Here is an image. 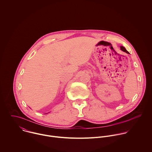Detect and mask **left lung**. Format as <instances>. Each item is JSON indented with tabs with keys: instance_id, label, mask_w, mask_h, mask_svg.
I'll return each mask as SVG.
<instances>
[{
	"instance_id": "1",
	"label": "left lung",
	"mask_w": 152,
	"mask_h": 152,
	"mask_svg": "<svg viewBox=\"0 0 152 152\" xmlns=\"http://www.w3.org/2000/svg\"><path fill=\"white\" fill-rule=\"evenodd\" d=\"M120 48H121V50L122 51H124V52H125V53H129V52L126 50V48H125L124 47L121 46Z\"/></svg>"
}]
</instances>
